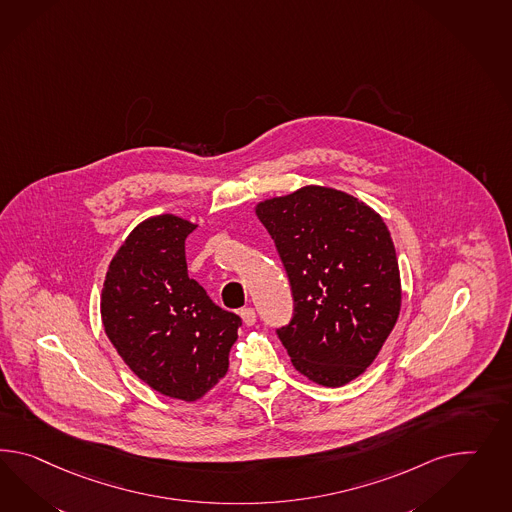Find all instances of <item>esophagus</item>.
<instances>
[{"label":"esophagus","instance_id":"esophagus-1","mask_svg":"<svg viewBox=\"0 0 512 512\" xmlns=\"http://www.w3.org/2000/svg\"><path fill=\"white\" fill-rule=\"evenodd\" d=\"M240 317H242V322H244L246 326H253V324L257 322V315H255V309H253V307H244V309L240 311Z\"/></svg>","mask_w":512,"mask_h":512}]
</instances>
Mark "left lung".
Instances as JSON below:
<instances>
[{
	"label": "left lung",
	"mask_w": 512,
	"mask_h": 512,
	"mask_svg": "<svg viewBox=\"0 0 512 512\" xmlns=\"http://www.w3.org/2000/svg\"><path fill=\"white\" fill-rule=\"evenodd\" d=\"M294 298L277 330L294 369L341 387L376 360L401 313L399 261L382 216L358 197L309 184L255 205Z\"/></svg>",
	"instance_id": "obj_1"
}]
</instances>
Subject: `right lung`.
Instances as JSON below:
<instances>
[{
  "instance_id": "obj_1",
  "label": "right lung",
  "mask_w": 512,
  "mask_h": 512,
  "mask_svg": "<svg viewBox=\"0 0 512 512\" xmlns=\"http://www.w3.org/2000/svg\"><path fill=\"white\" fill-rule=\"evenodd\" d=\"M197 223L141 221L113 255L100 294L104 332L128 369L177 401L203 399L229 369L242 324L188 277L184 242Z\"/></svg>"
}]
</instances>
